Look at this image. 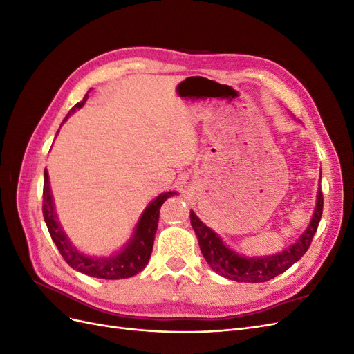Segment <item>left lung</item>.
Here are the masks:
<instances>
[{"label":"left lung","instance_id":"1","mask_svg":"<svg viewBox=\"0 0 354 354\" xmlns=\"http://www.w3.org/2000/svg\"><path fill=\"white\" fill-rule=\"evenodd\" d=\"M322 209L324 195L319 187L312 220H310V224L301 236L283 251L264 257H245L233 251L216 232L209 229L207 224H203L192 209L190 224L195 230L203 259L207 260L214 272L234 282L260 283L270 281L277 274L283 273L306 254L317 230L320 217H322Z\"/></svg>","mask_w":354,"mask_h":354}]
</instances>
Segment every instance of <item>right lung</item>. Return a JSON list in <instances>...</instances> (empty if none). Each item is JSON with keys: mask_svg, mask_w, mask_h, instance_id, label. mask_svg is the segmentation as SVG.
<instances>
[{"mask_svg": "<svg viewBox=\"0 0 354 354\" xmlns=\"http://www.w3.org/2000/svg\"><path fill=\"white\" fill-rule=\"evenodd\" d=\"M90 93V91H88ZM88 93L84 95V99L73 106L69 111L68 116L63 122L68 121V118L77 111L81 109L84 103L88 99ZM59 133V131H57ZM177 195V192H164L153 201L149 202V205L142 212L140 218L137 220L131 238L122 246L120 251H116L111 255H88L80 251L75 246L68 234L63 230L62 224L57 218L55 202H53V195L50 189V180L47 169H44V192H42V216H44L47 229L53 242L56 243L57 250L60 251L65 261L77 272H81L91 277H99V279H127L142 272L149 259H151L155 233L158 229L159 221V209L162 203Z\"/></svg>", "mask_w": 354, "mask_h": 354, "instance_id": "1", "label": "right lung"}]
</instances>
